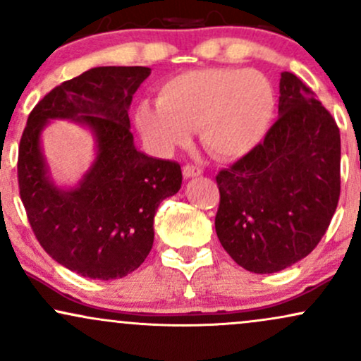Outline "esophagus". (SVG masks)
I'll list each match as a JSON object with an SVG mask.
<instances>
[{
	"label": "esophagus",
	"instance_id": "1",
	"mask_svg": "<svg viewBox=\"0 0 361 361\" xmlns=\"http://www.w3.org/2000/svg\"><path fill=\"white\" fill-rule=\"evenodd\" d=\"M204 173V169L200 166H195V164H185L183 166V176L185 178H193V176H200Z\"/></svg>",
	"mask_w": 361,
	"mask_h": 361
}]
</instances>
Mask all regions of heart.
I'll use <instances>...</instances> for the list:
<instances>
[{
  "label": "heart",
  "mask_w": 361,
  "mask_h": 361,
  "mask_svg": "<svg viewBox=\"0 0 361 361\" xmlns=\"http://www.w3.org/2000/svg\"><path fill=\"white\" fill-rule=\"evenodd\" d=\"M275 109V88L263 73L205 68L164 81L157 103H139L135 123L159 152L186 146L192 128H200L202 142L212 154L239 157L264 139Z\"/></svg>",
  "instance_id": "heart-1"
}]
</instances>
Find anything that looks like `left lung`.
<instances>
[{"instance_id":"left-lung-1","label":"left lung","mask_w":361,"mask_h":361,"mask_svg":"<svg viewBox=\"0 0 361 361\" xmlns=\"http://www.w3.org/2000/svg\"><path fill=\"white\" fill-rule=\"evenodd\" d=\"M280 117L252 151L215 176V233L239 267L275 273L314 251L336 212L341 139L333 115L281 73Z\"/></svg>"}]
</instances>
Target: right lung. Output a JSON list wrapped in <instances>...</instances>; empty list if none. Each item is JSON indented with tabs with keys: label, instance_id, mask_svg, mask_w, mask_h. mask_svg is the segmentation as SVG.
Instances as JSON below:
<instances>
[{
	"label": "right lung",
	"instance_id": "add662e5",
	"mask_svg": "<svg viewBox=\"0 0 361 361\" xmlns=\"http://www.w3.org/2000/svg\"><path fill=\"white\" fill-rule=\"evenodd\" d=\"M149 74L142 66L90 69L49 91L23 128L18 188L28 222L44 251L81 276L117 280L137 270L154 241L157 207L181 186L176 161L134 146L128 106ZM51 118L78 119L97 135V161L74 190L47 178L39 132Z\"/></svg>",
	"mask_w": 361,
	"mask_h": 361
}]
</instances>
